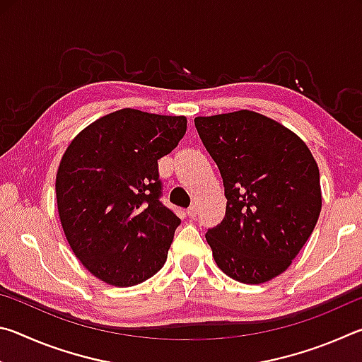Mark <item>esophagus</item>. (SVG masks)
<instances>
[{"label":"esophagus","mask_w":362,"mask_h":362,"mask_svg":"<svg viewBox=\"0 0 362 362\" xmlns=\"http://www.w3.org/2000/svg\"><path fill=\"white\" fill-rule=\"evenodd\" d=\"M187 216H188L189 218H194V217H196V207H194V206L188 207V209H187Z\"/></svg>","instance_id":"1"}]
</instances>
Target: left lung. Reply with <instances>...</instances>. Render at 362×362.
<instances>
[{"label": "left lung", "instance_id": "1", "mask_svg": "<svg viewBox=\"0 0 362 362\" xmlns=\"http://www.w3.org/2000/svg\"><path fill=\"white\" fill-rule=\"evenodd\" d=\"M194 126L225 187V217L206 233L214 260L240 283H267L291 267L320 217L315 158L297 134L250 110L198 116Z\"/></svg>", "mask_w": 362, "mask_h": 362}]
</instances>
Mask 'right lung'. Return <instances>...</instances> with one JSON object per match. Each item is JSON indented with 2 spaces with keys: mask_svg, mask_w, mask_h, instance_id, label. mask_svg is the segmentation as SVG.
Instances as JSON below:
<instances>
[{
  "mask_svg": "<svg viewBox=\"0 0 362 362\" xmlns=\"http://www.w3.org/2000/svg\"><path fill=\"white\" fill-rule=\"evenodd\" d=\"M185 116L122 108L66 146L56 177L73 254L103 283L131 287L163 268L180 218L163 206L158 159L179 145Z\"/></svg>",
  "mask_w": 362,
  "mask_h": 362,
  "instance_id": "add662e5",
  "label": "right lung"
}]
</instances>
